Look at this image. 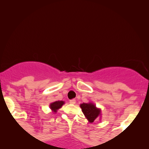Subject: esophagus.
I'll return each instance as SVG.
<instances>
[{
  "instance_id": "1",
  "label": "esophagus",
  "mask_w": 149,
  "mask_h": 149,
  "mask_svg": "<svg viewBox=\"0 0 149 149\" xmlns=\"http://www.w3.org/2000/svg\"><path fill=\"white\" fill-rule=\"evenodd\" d=\"M69 102H70V104H74L76 103V100H75V99L70 100Z\"/></svg>"
}]
</instances>
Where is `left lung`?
Masks as SVG:
<instances>
[{
	"instance_id": "1",
	"label": "left lung",
	"mask_w": 149,
	"mask_h": 149,
	"mask_svg": "<svg viewBox=\"0 0 149 149\" xmlns=\"http://www.w3.org/2000/svg\"><path fill=\"white\" fill-rule=\"evenodd\" d=\"M80 107L85 117L90 123H93L97 117L100 115V109L96 108L94 104L91 102L83 103L81 104Z\"/></svg>"
}]
</instances>
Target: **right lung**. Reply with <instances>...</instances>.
I'll list each match as a JSON object with an SVG mask.
<instances>
[{
  "mask_svg": "<svg viewBox=\"0 0 149 149\" xmlns=\"http://www.w3.org/2000/svg\"><path fill=\"white\" fill-rule=\"evenodd\" d=\"M64 104V101H56L51 104L49 107H50V109L52 110V111H54V113H56L57 111H58L59 109H60Z\"/></svg>",
  "mask_w": 149,
  "mask_h": 149,
  "instance_id": "1",
  "label": "right lung"
}]
</instances>
